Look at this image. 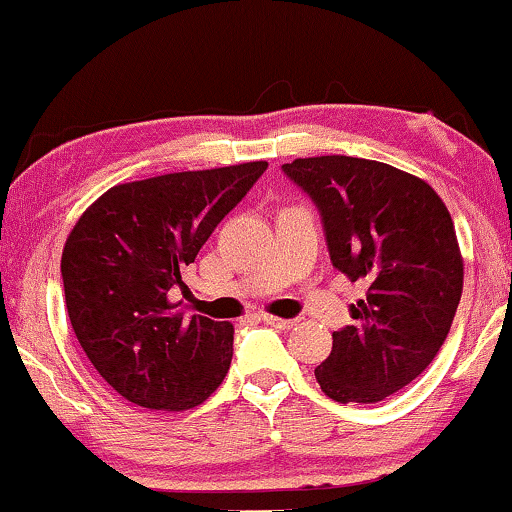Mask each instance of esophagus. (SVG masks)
<instances>
[{
    "label": "esophagus",
    "mask_w": 512,
    "mask_h": 512,
    "mask_svg": "<svg viewBox=\"0 0 512 512\" xmlns=\"http://www.w3.org/2000/svg\"><path fill=\"white\" fill-rule=\"evenodd\" d=\"M261 320L275 329H291L296 324V320H284V317H275V315H261Z\"/></svg>",
    "instance_id": "esophagus-1"
}]
</instances>
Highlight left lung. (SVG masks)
Masks as SVG:
<instances>
[{"instance_id":"1","label":"left lung","mask_w":512,"mask_h":512,"mask_svg":"<svg viewBox=\"0 0 512 512\" xmlns=\"http://www.w3.org/2000/svg\"><path fill=\"white\" fill-rule=\"evenodd\" d=\"M282 169L315 199L334 268L367 282L317 383L341 404L386 400L433 362L459 308L463 256L447 204L423 178L374 159L322 155Z\"/></svg>"}]
</instances>
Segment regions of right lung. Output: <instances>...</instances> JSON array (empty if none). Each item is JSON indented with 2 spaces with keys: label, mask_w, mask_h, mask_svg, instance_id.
I'll use <instances>...</instances> for the list:
<instances>
[{
  "label": "right lung",
  "mask_w": 512,
  "mask_h": 512,
  "mask_svg": "<svg viewBox=\"0 0 512 512\" xmlns=\"http://www.w3.org/2000/svg\"><path fill=\"white\" fill-rule=\"evenodd\" d=\"M268 162L119 183L79 216L63 247L65 308L79 345L112 390L145 409L185 411L221 386L230 322L171 301L185 265Z\"/></svg>",
  "instance_id": "right-lung-1"
}]
</instances>
